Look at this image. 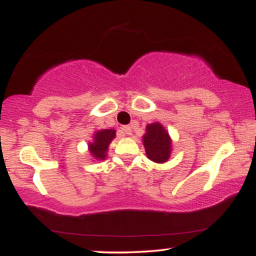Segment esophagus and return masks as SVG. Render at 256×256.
Instances as JSON below:
<instances>
[{"mask_svg": "<svg viewBox=\"0 0 256 256\" xmlns=\"http://www.w3.org/2000/svg\"><path fill=\"white\" fill-rule=\"evenodd\" d=\"M122 132L124 134H131V132H132V130H131V128L130 126H122Z\"/></svg>", "mask_w": 256, "mask_h": 256, "instance_id": "1", "label": "esophagus"}]
</instances>
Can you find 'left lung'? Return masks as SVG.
Returning <instances> with one entry per match:
<instances>
[{
	"mask_svg": "<svg viewBox=\"0 0 256 256\" xmlns=\"http://www.w3.org/2000/svg\"><path fill=\"white\" fill-rule=\"evenodd\" d=\"M143 144L148 158L158 164L166 162L172 150V142L168 132L160 122H152L146 128Z\"/></svg>",
	"mask_w": 256,
	"mask_h": 256,
	"instance_id": "1",
	"label": "left lung"
}]
</instances>
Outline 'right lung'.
Returning a JSON list of instances; mask_svg holds the SVG:
<instances>
[{"instance_id":"1","label":"right lung","mask_w":256,"mask_h":256,"mask_svg":"<svg viewBox=\"0 0 256 256\" xmlns=\"http://www.w3.org/2000/svg\"><path fill=\"white\" fill-rule=\"evenodd\" d=\"M116 138V130H106L98 131L94 134L92 142L89 143V152L95 160H104L107 158V150L110 143Z\"/></svg>"}]
</instances>
